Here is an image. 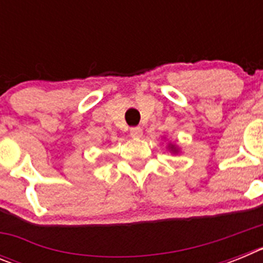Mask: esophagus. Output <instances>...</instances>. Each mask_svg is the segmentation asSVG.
Wrapping results in <instances>:
<instances>
[{"label": "esophagus", "mask_w": 263, "mask_h": 263, "mask_svg": "<svg viewBox=\"0 0 263 263\" xmlns=\"http://www.w3.org/2000/svg\"><path fill=\"white\" fill-rule=\"evenodd\" d=\"M142 129L139 126H134L130 129V136L133 137V138H139V137H142Z\"/></svg>", "instance_id": "obj_1"}]
</instances>
